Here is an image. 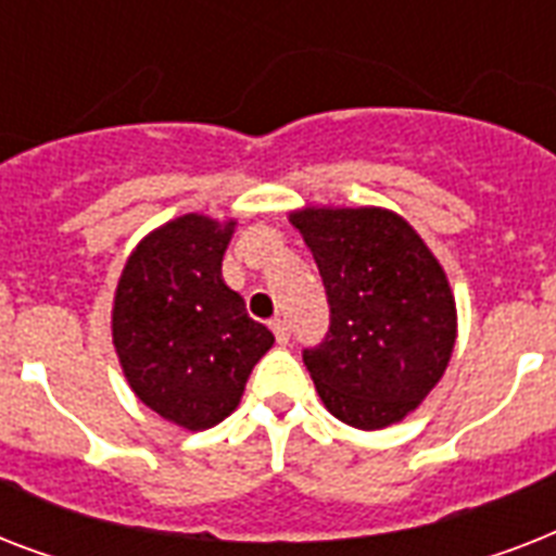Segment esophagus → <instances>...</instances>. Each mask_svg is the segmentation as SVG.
Wrapping results in <instances>:
<instances>
[{"mask_svg": "<svg viewBox=\"0 0 556 556\" xmlns=\"http://www.w3.org/2000/svg\"><path fill=\"white\" fill-rule=\"evenodd\" d=\"M270 329H274V338H277L279 346H288V340H291V329H288V323L274 320L270 323Z\"/></svg>", "mask_w": 556, "mask_h": 556, "instance_id": "1", "label": "esophagus"}]
</instances>
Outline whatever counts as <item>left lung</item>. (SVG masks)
<instances>
[{"mask_svg": "<svg viewBox=\"0 0 556 556\" xmlns=\"http://www.w3.org/2000/svg\"><path fill=\"white\" fill-rule=\"evenodd\" d=\"M320 268L329 331L303 364L334 418L380 430L413 413L456 346L447 274L409 222L380 207L291 213Z\"/></svg>", "mask_w": 556, "mask_h": 556, "instance_id": "8db88e82", "label": "left lung"}]
</instances>
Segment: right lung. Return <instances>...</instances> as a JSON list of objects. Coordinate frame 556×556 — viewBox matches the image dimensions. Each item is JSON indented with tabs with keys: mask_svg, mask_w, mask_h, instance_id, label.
Segmentation results:
<instances>
[{
	"mask_svg": "<svg viewBox=\"0 0 556 556\" xmlns=\"http://www.w3.org/2000/svg\"><path fill=\"white\" fill-rule=\"evenodd\" d=\"M233 227L199 213L173 218L135 248L115 291L112 340L126 380L185 430L225 421L274 346V334L222 279Z\"/></svg>",
	"mask_w": 556,
	"mask_h": 556,
	"instance_id": "1",
	"label": "right lung"
}]
</instances>
